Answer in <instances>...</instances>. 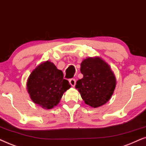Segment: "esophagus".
<instances>
[{
  "label": "esophagus",
  "mask_w": 146,
  "mask_h": 146,
  "mask_svg": "<svg viewBox=\"0 0 146 146\" xmlns=\"http://www.w3.org/2000/svg\"><path fill=\"white\" fill-rule=\"evenodd\" d=\"M69 83H70V84L72 85V86L74 87L75 85V83H76V81H75V79H71L69 80Z\"/></svg>",
  "instance_id": "obj_1"
}]
</instances>
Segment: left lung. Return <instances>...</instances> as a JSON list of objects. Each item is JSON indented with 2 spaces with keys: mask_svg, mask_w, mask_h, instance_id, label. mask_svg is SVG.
Returning <instances> with one entry per match:
<instances>
[{
  "mask_svg": "<svg viewBox=\"0 0 146 146\" xmlns=\"http://www.w3.org/2000/svg\"><path fill=\"white\" fill-rule=\"evenodd\" d=\"M82 79L77 81L75 88L85 104L98 108L110 100L116 85L113 73L100 57H89L81 63Z\"/></svg>",
  "mask_w": 146,
  "mask_h": 146,
  "instance_id": "8db88e82",
  "label": "left lung"
}]
</instances>
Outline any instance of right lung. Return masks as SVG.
<instances>
[{
	"label": "right lung",
	"mask_w": 146,
	"mask_h": 146,
	"mask_svg": "<svg viewBox=\"0 0 146 146\" xmlns=\"http://www.w3.org/2000/svg\"><path fill=\"white\" fill-rule=\"evenodd\" d=\"M27 91L35 104L49 110L59 104L63 93L71 87L63 73L50 61L38 65L27 80Z\"/></svg>",
	"instance_id": "right-lung-1"
}]
</instances>
